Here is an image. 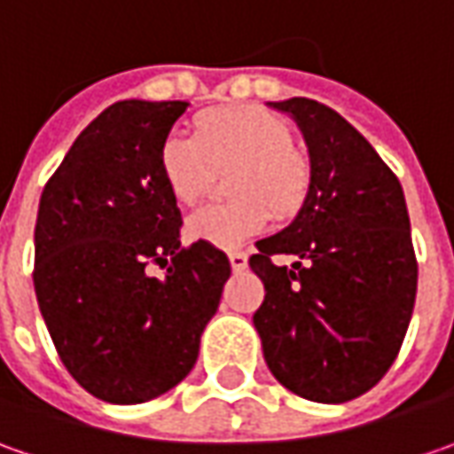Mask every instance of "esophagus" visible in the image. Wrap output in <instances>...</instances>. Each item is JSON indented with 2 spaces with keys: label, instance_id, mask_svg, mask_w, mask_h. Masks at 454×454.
<instances>
[{
  "label": "esophagus",
  "instance_id": "34e87169",
  "mask_svg": "<svg viewBox=\"0 0 454 454\" xmlns=\"http://www.w3.org/2000/svg\"><path fill=\"white\" fill-rule=\"evenodd\" d=\"M228 262H231V269H233V271H244L248 264V256L244 251H231V254H228Z\"/></svg>",
  "mask_w": 454,
  "mask_h": 454
}]
</instances>
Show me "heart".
Instances as JSON below:
<instances>
[{"label":"heart","instance_id":"obj_1","mask_svg":"<svg viewBox=\"0 0 454 454\" xmlns=\"http://www.w3.org/2000/svg\"><path fill=\"white\" fill-rule=\"evenodd\" d=\"M285 119L259 106H226L203 114L192 137L172 134L160 149V175L180 206L206 198L213 169H230L226 190L233 200L200 207L188 221V236L215 248H236L262 233L271 213L294 218L312 190V165L292 147Z\"/></svg>","mask_w":454,"mask_h":454}]
</instances>
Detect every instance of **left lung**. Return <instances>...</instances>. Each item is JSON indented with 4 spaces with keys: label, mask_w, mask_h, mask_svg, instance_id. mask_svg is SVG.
I'll use <instances>...</instances> for the list:
<instances>
[{
    "label": "left lung",
    "mask_w": 454,
    "mask_h": 454,
    "mask_svg": "<svg viewBox=\"0 0 454 454\" xmlns=\"http://www.w3.org/2000/svg\"><path fill=\"white\" fill-rule=\"evenodd\" d=\"M305 134L312 190L297 218L256 241L264 282L254 312L264 361L292 394L343 404L379 384L399 356L417 297L404 190L338 111L309 98L269 104ZM274 255H294L279 267Z\"/></svg>",
    "instance_id": "8db88e82"
}]
</instances>
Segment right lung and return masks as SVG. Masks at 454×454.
<instances>
[{"instance_id":"obj_1","label":"right lung","mask_w":454,"mask_h":454,"mask_svg":"<svg viewBox=\"0 0 454 454\" xmlns=\"http://www.w3.org/2000/svg\"><path fill=\"white\" fill-rule=\"evenodd\" d=\"M185 109V101L109 106L40 198L37 305L70 376L109 404H142L188 376L231 277L223 251L180 247L183 218L160 175V149Z\"/></svg>"}]
</instances>
